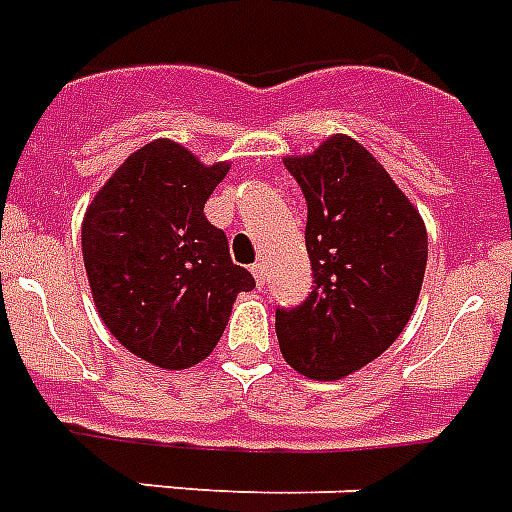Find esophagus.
I'll return each mask as SVG.
<instances>
[{
    "mask_svg": "<svg viewBox=\"0 0 512 512\" xmlns=\"http://www.w3.org/2000/svg\"><path fill=\"white\" fill-rule=\"evenodd\" d=\"M249 271H252V276H255L257 287L263 289L265 287V265L263 263H255V265H252V268H249Z\"/></svg>",
    "mask_w": 512,
    "mask_h": 512,
    "instance_id": "1",
    "label": "esophagus"
}]
</instances>
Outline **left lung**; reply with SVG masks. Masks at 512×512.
Wrapping results in <instances>:
<instances>
[{
	"label": "left lung",
	"mask_w": 512,
	"mask_h": 512,
	"mask_svg": "<svg viewBox=\"0 0 512 512\" xmlns=\"http://www.w3.org/2000/svg\"><path fill=\"white\" fill-rule=\"evenodd\" d=\"M284 167L308 201L313 292L276 311V335L292 369L340 380L385 353L412 319L428 231L385 167L348 135L287 156Z\"/></svg>",
	"instance_id": "8db88e82"
}]
</instances>
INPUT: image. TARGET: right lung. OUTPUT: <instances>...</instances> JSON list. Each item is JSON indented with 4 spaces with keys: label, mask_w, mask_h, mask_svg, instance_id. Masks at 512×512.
<instances>
[{
    "label": "right lung",
    "mask_w": 512,
    "mask_h": 512,
    "mask_svg": "<svg viewBox=\"0 0 512 512\" xmlns=\"http://www.w3.org/2000/svg\"><path fill=\"white\" fill-rule=\"evenodd\" d=\"M231 170L201 164L162 138L138 148L84 212L82 252L100 319L124 348L162 369H188L215 350L239 292L228 239L204 217Z\"/></svg>",
    "instance_id": "right-lung-1"
}]
</instances>
